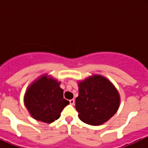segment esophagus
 I'll return each mask as SVG.
<instances>
[{"mask_svg": "<svg viewBox=\"0 0 148 148\" xmlns=\"http://www.w3.org/2000/svg\"><path fill=\"white\" fill-rule=\"evenodd\" d=\"M69 102H70V104H71V105H73V104H74V102H75V100H74V99H71V100H69Z\"/></svg>", "mask_w": 148, "mask_h": 148, "instance_id": "34e87169", "label": "esophagus"}]
</instances>
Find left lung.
<instances>
[{"label":"left lung","mask_w":148,"mask_h":148,"mask_svg":"<svg viewBox=\"0 0 148 148\" xmlns=\"http://www.w3.org/2000/svg\"><path fill=\"white\" fill-rule=\"evenodd\" d=\"M78 86L75 108L83 122L95 126L102 125L117 112L120 94L106 77L94 74L79 82Z\"/></svg>","instance_id":"1"}]
</instances>
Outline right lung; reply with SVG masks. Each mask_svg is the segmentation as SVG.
<instances>
[{
    "instance_id": "1",
    "label": "right lung",
    "mask_w": 148,
    "mask_h": 148,
    "mask_svg": "<svg viewBox=\"0 0 148 148\" xmlns=\"http://www.w3.org/2000/svg\"><path fill=\"white\" fill-rule=\"evenodd\" d=\"M60 82L44 74L28 86L23 102L31 117L35 120L51 123L59 119L69 102L64 99Z\"/></svg>"
}]
</instances>
